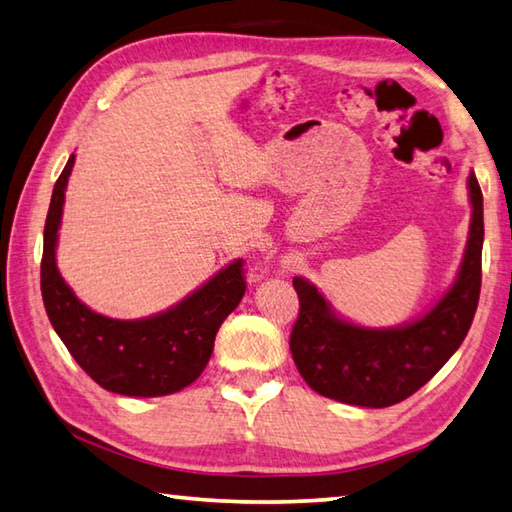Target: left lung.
Masks as SVG:
<instances>
[{
    "label": "left lung",
    "instance_id": "left-lung-1",
    "mask_svg": "<svg viewBox=\"0 0 512 512\" xmlns=\"http://www.w3.org/2000/svg\"><path fill=\"white\" fill-rule=\"evenodd\" d=\"M473 221L455 285L437 305L406 327L362 329L336 318L307 280L294 278L300 300L289 349L316 393L344 404L384 409L422 389L460 349L475 318L482 289L484 198L468 176Z\"/></svg>",
    "mask_w": 512,
    "mask_h": 512
}]
</instances>
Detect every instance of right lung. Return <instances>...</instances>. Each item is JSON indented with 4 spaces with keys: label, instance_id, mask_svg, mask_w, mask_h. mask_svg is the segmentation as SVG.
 <instances>
[{
    "label": "right lung",
    "instance_id": "right-lung-1",
    "mask_svg": "<svg viewBox=\"0 0 512 512\" xmlns=\"http://www.w3.org/2000/svg\"><path fill=\"white\" fill-rule=\"evenodd\" d=\"M72 165L75 154L52 190L44 227L41 296L52 327L79 367L106 391L134 398L181 391L203 373L218 327L245 294V260L225 267L192 296L154 318L112 320L95 314L75 298L55 265L57 229Z\"/></svg>",
    "mask_w": 512,
    "mask_h": 512
}]
</instances>
